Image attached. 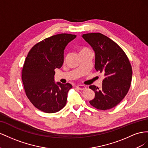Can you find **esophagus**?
Listing matches in <instances>:
<instances>
[{
	"label": "esophagus",
	"instance_id": "obj_1",
	"mask_svg": "<svg viewBox=\"0 0 148 148\" xmlns=\"http://www.w3.org/2000/svg\"><path fill=\"white\" fill-rule=\"evenodd\" d=\"M77 87L79 88V90H83L86 89V86H83V85H78V86H77Z\"/></svg>",
	"mask_w": 148,
	"mask_h": 148
}]
</instances>
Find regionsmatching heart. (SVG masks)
<instances>
[{
	"mask_svg": "<svg viewBox=\"0 0 148 148\" xmlns=\"http://www.w3.org/2000/svg\"><path fill=\"white\" fill-rule=\"evenodd\" d=\"M90 51L89 49H88V48H83L81 49V51H80V53H83V52H86V51Z\"/></svg>",
	"mask_w": 148,
	"mask_h": 148,
	"instance_id": "b5f03b06",
	"label": "heart"
}]
</instances>
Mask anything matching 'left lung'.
<instances>
[{
	"label": "left lung",
	"mask_w": 148,
	"mask_h": 148,
	"mask_svg": "<svg viewBox=\"0 0 148 148\" xmlns=\"http://www.w3.org/2000/svg\"><path fill=\"white\" fill-rule=\"evenodd\" d=\"M82 36L94 51L95 69L105 77L102 88L89 86L95 94L89 103L99 110L112 108L124 99L130 89L132 79L130 61L115 42L102 33H87Z\"/></svg>",
	"instance_id": "8db88e82"
}]
</instances>
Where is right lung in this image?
Instances as JSON below:
<instances>
[{
    "label": "right lung",
    "instance_id": "right-lung-1",
    "mask_svg": "<svg viewBox=\"0 0 148 148\" xmlns=\"http://www.w3.org/2000/svg\"><path fill=\"white\" fill-rule=\"evenodd\" d=\"M76 35L61 33L47 38L29 51L22 72L25 92L34 106L45 113H55L64 107L67 93L73 87L54 81V69L64 62V51Z\"/></svg>",
    "mask_w": 148,
    "mask_h": 148
}]
</instances>
